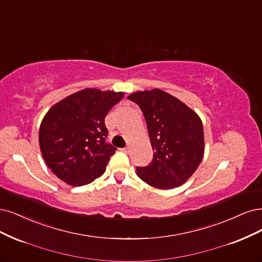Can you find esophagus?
<instances>
[{"label":"esophagus","mask_w":262,"mask_h":262,"mask_svg":"<svg viewBox=\"0 0 262 262\" xmlns=\"http://www.w3.org/2000/svg\"><path fill=\"white\" fill-rule=\"evenodd\" d=\"M122 150H123L124 152H129V151H130V146L128 145L127 147H124V148H122Z\"/></svg>","instance_id":"1"}]
</instances>
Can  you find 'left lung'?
Here are the masks:
<instances>
[{"label":"left lung","mask_w":262,"mask_h":262,"mask_svg":"<svg viewBox=\"0 0 262 262\" xmlns=\"http://www.w3.org/2000/svg\"><path fill=\"white\" fill-rule=\"evenodd\" d=\"M145 117L154 157L137 174L148 185L171 189L193 176L205 152L201 117L179 98L160 89L138 91L128 96Z\"/></svg>","instance_id":"left-lung-1"}]
</instances>
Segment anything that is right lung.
I'll use <instances>...</instances> for the list:
<instances>
[{
    "label": "right lung",
    "instance_id": "1",
    "mask_svg": "<svg viewBox=\"0 0 262 262\" xmlns=\"http://www.w3.org/2000/svg\"><path fill=\"white\" fill-rule=\"evenodd\" d=\"M123 95L88 88L62 98L45 114L39 130L40 150L61 181L82 186L105 172L117 149L105 143V117Z\"/></svg>",
    "mask_w": 262,
    "mask_h": 262
}]
</instances>
